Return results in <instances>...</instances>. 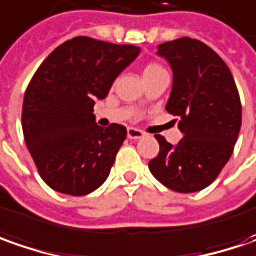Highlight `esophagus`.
I'll return each mask as SVG.
<instances>
[{
    "mask_svg": "<svg viewBox=\"0 0 256 256\" xmlns=\"http://www.w3.org/2000/svg\"><path fill=\"white\" fill-rule=\"evenodd\" d=\"M144 136V133L142 132V130H138V128H128V138H142V137Z\"/></svg>",
    "mask_w": 256,
    "mask_h": 256,
    "instance_id": "34e87169",
    "label": "esophagus"
}]
</instances>
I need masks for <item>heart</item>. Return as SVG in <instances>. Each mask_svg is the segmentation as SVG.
Returning <instances> with one entry per match:
<instances>
[{"instance_id":"obj_1","label":"heart","mask_w":256,"mask_h":256,"mask_svg":"<svg viewBox=\"0 0 256 256\" xmlns=\"http://www.w3.org/2000/svg\"><path fill=\"white\" fill-rule=\"evenodd\" d=\"M162 70H164V68L160 64H157V62H148L144 66V69H143V76L157 74V72H162Z\"/></svg>"}]
</instances>
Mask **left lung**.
Segmentation results:
<instances>
[{
  "mask_svg": "<svg viewBox=\"0 0 256 256\" xmlns=\"http://www.w3.org/2000/svg\"><path fill=\"white\" fill-rule=\"evenodd\" d=\"M174 80L167 112L182 138L172 146L156 134L160 152L148 168L167 188L194 192L208 187L232 154L241 128V99L230 68L204 42L182 36L158 45Z\"/></svg>",
  "mask_w": 256,
  "mask_h": 256,
  "instance_id": "left-lung-1",
  "label": "left lung"
}]
</instances>
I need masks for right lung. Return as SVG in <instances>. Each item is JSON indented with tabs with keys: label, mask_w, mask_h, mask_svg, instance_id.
Listing matches in <instances>:
<instances>
[{
	"label": "right lung",
	"mask_w": 256,
	"mask_h": 256,
	"mask_svg": "<svg viewBox=\"0 0 256 256\" xmlns=\"http://www.w3.org/2000/svg\"><path fill=\"white\" fill-rule=\"evenodd\" d=\"M137 54L134 45L75 36L34 74L24 94V138L50 188L86 196L108 178L128 130L118 123L98 126L93 106Z\"/></svg>",
	"instance_id": "add662e5"
}]
</instances>
